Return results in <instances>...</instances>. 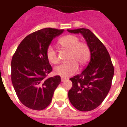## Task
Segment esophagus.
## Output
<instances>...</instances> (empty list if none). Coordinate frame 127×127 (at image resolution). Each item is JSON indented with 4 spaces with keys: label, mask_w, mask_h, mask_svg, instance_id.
<instances>
[{
    "label": "esophagus",
    "mask_w": 127,
    "mask_h": 127,
    "mask_svg": "<svg viewBox=\"0 0 127 127\" xmlns=\"http://www.w3.org/2000/svg\"><path fill=\"white\" fill-rule=\"evenodd\" d=\"M61 81H62V82H64V81L65 80H66V79H65V78H64V77H61Z\"/></svg>",
    "instance_id": "1"
}]
</instances>
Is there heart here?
Returning <instances> with one entry per match:
<instances>
[{"label":"heart","mask_w":127,"mask_h":127,"mask_svg":"<svg viewBox=\"0 0 127 127\" xmlns=\"http://www.w3.org/2000/svg\"><path fill=\"white\" fill-rule=\"evenodd\" d=\"M63 48L70 50L68 57L69 62L64 63L56 66L54 73L63 77H67L75 73L78 70V65L83 66L88 62L90 56V50L86 43L80 42L79 37L74 35H66L59 41ZM46 56L48 61L52 64H57L59 58L57 50L52 45L48 46L46 50Z\"/></svg>","instance_id":"1"}]
</instances>
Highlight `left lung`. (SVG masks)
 Wrapping results in <instances>:
<instances>
[{
	"instance_id": "8db88e82",
	"label": "left lung",
	"mask_w": 127,
	"mask_h": 127,
	"mask_svg": "<svg viewBox=\"0 0 127 127\" xmlns=\"http://www.w3.org/2000/svg\"><path fill=\"white\" fill-rule=\"evenodd\" d=\"M68 31L82 34L91 53L85 69L70 79L72 87L68 91V98L77 110L92 111L102 103L111 89L114 66L107 48L91 31L81 28Z\"/></svg>"
}]
</instances>
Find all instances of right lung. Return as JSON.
<instances>
[{
	"mask_svg": "<svg viewBox=\"0 0 127 127\" xmlns=\"http://www.w3.org/2000/svg\"><path fill=\"white\" fill-rule=\"evenodd\" d=\"M63 29L45 28L29 34L23 39L11 60V81L22 104L41 111L50 103L61 77L47 78L52 70L46 50L52 39Z\"/></svg>",
	"mask_w": 127,
	"mask_h": 127,
	"instance_id": "right-lung-1",
	"label": "right lung"
}]
</instances>
